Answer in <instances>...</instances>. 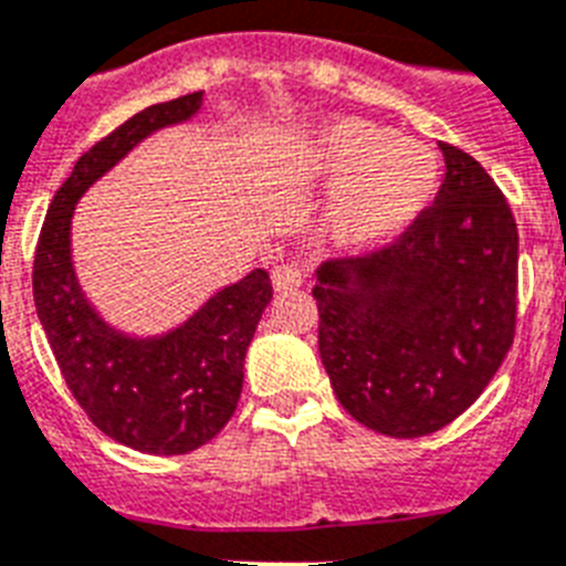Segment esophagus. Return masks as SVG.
<instances>
[{"instance_id":"obj_1","label":"esophagus","mask_w":566,"mask_h":566,"mask_svg":"<svg viewBox=\"0 0 566 566\" xmlns=\"http://www.w3.org/2000/svg\"><path fill=\"white\" fill-rule=\"evenodd\" d=\"M274 292H292V289L303 286V272L297 265H277L272 272Z\"/></svg>"}]
</instances>
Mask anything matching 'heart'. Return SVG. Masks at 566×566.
<instances>
[{
	"instance_id": "1",
	"label": "heart",
	"mask_w": 566,
	"mask_h": 566,
	"mask_svg": "<svg viewBox=\"0 0 566 566\" xmlns=\"http://www.w3.org/2000/svg\"><path fill=\"white\" fill-rule=\"evenodd\" d=\"M301 161L312 179L338 185L326 219L335 237L353 245L401 233L440 190L431 149L373 120L338 118L317 126L301 147Z\"/></svg>"
}]
</instances>
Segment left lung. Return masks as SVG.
I'll use <instances>...</instances> for the list:
<instances>
[{"instance_id":"1","label":"left lung","mask_w":566,"mask_h":566,"mask_svg":"<svg viewBox=\"0 0 566 566\" xmlns=\"http://www.w3.org/2000/svg\"><path fill=\"white\" fill-rule=\"evenodd\" d=\"M440 149L437 202L394 245L326 260L312 289L335 396L356 422L396 440L469 410L515 338V217L480 161Z\"/></svg>"}]
</instances>
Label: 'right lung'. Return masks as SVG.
Instances as JSON below:
<instances>
[{
    "mask_svg": "<svg viewBox=\"0 0 566 566\" xmlns=\"http://www.w3.org/2000/svg\"><path fill=\"white\" fill-rule=\"evenodd\" d=\"M202 97L193 92L147 106L83 153L51 199L36 242V317L65 385L106 437L144 454H188L226 428L242 394L245 349L272 303V280L254 269L167 333H124L83 292L72 260V219L101 176L153 133L196 118Z\"/></svg>",
    "mask_w": 566,
    "mask_h": 566,
    "instance_id": "1",
    "label": "right lung"
}]
</instances>
